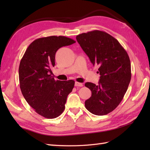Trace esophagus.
<instances>
[{"instance_id":"esophagus-1","label":"esophagus","mask_w":150,"mask_h":150,"mask_svg":"<svg viewBox=\"0 0 150 150\" xmlns=\"http://www.w3.org/2000/svg\"><path fill=\"white\" fill-rule=\"evenodd\" d=\"M75 86H79V87H82V86H83V84H82V83H80V82H75Z\"/></svg>"}]
</instances>
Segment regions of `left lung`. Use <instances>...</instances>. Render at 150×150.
Segmentation results:
<instances>
[{
    "label": "left lung",
    "instance_id": "1",
    "mask_svg": "<svg viewBox=\"0 0 150 150\" xmlns=\"http://www.w3.org/2000/svg\"><path fill=\"white\" fill-rule=\"evenodd\" d=\"M93 65L98 66L99 82H86L91 96L85 101L86 109L96 115H104L119 106L131 81V63L126 51L116 39L100 30L76 37Z\"/></svg>",
    "mask_w": 150,
    "mask_h": 150
}]
</instances>
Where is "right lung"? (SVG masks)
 Listing matches in <instances>:
<instances>
[{
	"instance_id": "right-lung-1",
	"label": "right lung",
	"mask_w": 150,
	"mask_h": 150,
	"mask_svg": "<svg viewBox=\"0 0 150 150\" xmlns=\"http://www.w3.org/2000/svg\"><path fill=\"white\" fill-rule=\"evenodd\" d=\"M75 42L64 36L39 38L30 44L21 60L18 77L22 93L35 111L47 119L61 115L74 87L73 80L55 81L51 68L55 66L57 51Z\"/></svg>"
}]
</instances>
